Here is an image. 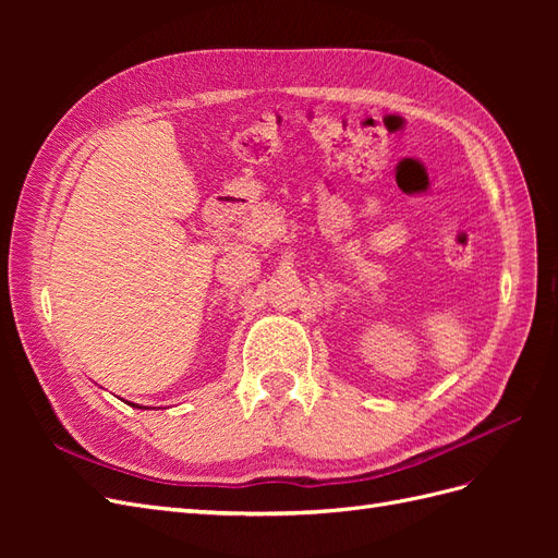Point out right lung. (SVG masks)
<instances>
[{"instance_id": "obj_1", "label": "right lung", "mask_w": 558, "mask_h": 558, "mask_svg": "<svg viewBox=\"0 0 558 558\" xmlns=\"http://www.w3.org/2000/svg\"><path fill=\"white\" fill-rule=\"evenodd\" d=\"M130 404V402H128ZM132 408H140V404H132Z\"/></svg>"}]
</instances>
